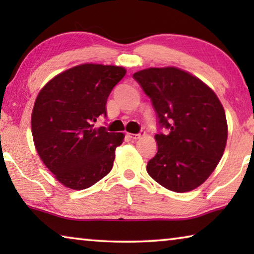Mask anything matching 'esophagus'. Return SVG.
I'll use <instances>...</instances> for the list:
<instances>
[{"instance_id": "1", "label": "esophagus", "mask_w": 254, "mask_h": 254, "mask_svg": "<svg viewBox=\"0 0 254 254\" xmlns=\"http://www.w3.org/2000/svg\"><path fill=\"white\" fill-rule=\"evenodd\" d=\"M127 135L130 137V139H132V140H136V139H139V137L141 136L140 133H137V134H134V133H127Z\"/></svg>"}]
</instances>
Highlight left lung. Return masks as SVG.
<instances>
[{"label": "left lung", "mask_w": 254, "mask_h": 254, "mask_svg": "<svg viewBox=\"0 0 254 254\" xmlns=\"http://www.w3.org/2000/svg\"><path fill=\"white\" fill-rule=\"evenodd\" d=\"M158 118V151L147 171L169 190L200 186L216 168L227 140L225 112L215 93L189 72L175 67L148 68L133 75Z\"/></svg>", "instance_id": "left-lung-1"}]
</instances>
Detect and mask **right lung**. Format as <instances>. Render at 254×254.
<instances>
[{
  "mask_svg": "<svg viewBox=\"0 0 254 254\" xmlns=\"http://www.w3.org/2000/svg\"><path fill=\"white\" fill-rule=\"evenodd\" d=\"M123 67L84 64L51 79L34 103V145L47 168L70 189H86L110 173L123 133L94 127Z\"/></svg>",
  "mask_w": 254,
  "mask_h": 254,
  "instance_id": "1",
  "label": "right lung"
}]
</instances>
